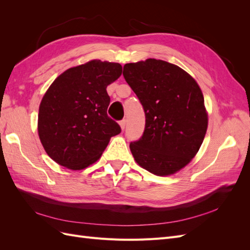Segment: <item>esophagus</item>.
Returning a JSON list of instances; mask_svg holds the SVG:
<instances>
[{"label":"esophagus","instance_id":"esophagus-1","mask_svg":"<svg viewBox=\"0 0 250 250\" xmlns=\"http://www.w3.org/2000/svg\"><path fill=\"white\" fill-rule=\"evenodd\" d=\"M120 127H121V129L122 130H124V128H125V125H126V120H122V121H120Z\"/></svg>","mask_w":250,"mask_h":250}]
</instances>
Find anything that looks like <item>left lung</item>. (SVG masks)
I'll use <instances>...</instances> for the list:
<instances>
[{"label":"left lung","instance_id":"1","mask_svg":"<svg viewBox=\"0 0 250 250\" xmlns=\"http://www.w3.org/2000/svg\"><path fill=\"white\" fill-rule=\"evenodd\" d=\"M123 76L146 117L143 137L129 145L134 161L157 176L180 171L197 154L208 129L198 83L178 65L154 58L126 63Z\"/></svg>","mask_w":250,"mask_h":250}]
</instances>
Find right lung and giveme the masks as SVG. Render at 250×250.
<instances>
[{
	"mask_svg": "<svg viewBox=\"0 0 250 250\" xmlns=\"http://www.w3.org/2000/svg\"><path fill=\"white\" fill-rule=\"evenodd\" d=\"M122 75V65L94 59L70 67L43 95L37 131L47 154L70 170H82L101 157L121 128L107 116L106 87Z\"/></svg>",
	"mask_w": 250,
	"mask_h": 250,
	"instance_id": "1",
	"label": "right lung"
}]
</instances>
